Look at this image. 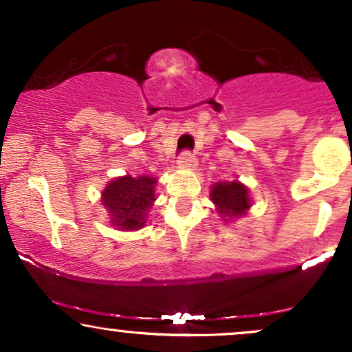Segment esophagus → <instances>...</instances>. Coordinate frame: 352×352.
<instances>
[{
	"instance_id": "obj_1",
	"label": "esophagus",
	"mask_w": 352,
	"mask_h": 352,
	"mask_svg": "<svg viewBox=\"0 0 352 352\" xmlns=\"http://www.w3.org/2000/svg\"><path fill=\"white\" fill-rule=\"evenodd\" d=\"M177 164H179V167H184V168H190V167H195L197 165V159L195 155H193L190 151H184L180 153L179 160H177Z\"/></svg>"
}]
</instances>
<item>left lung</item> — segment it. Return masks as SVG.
<instances>
[{
	"label": "left lung",
	"mask_w": 352,
	"mask_h": 352,
	"mask_svg": "<svg viewBox=\"0 0 352 352\" xmlns=\"http://www.w3.org/2000/svg\"><path fill=\"white\" fill-rule=\"evenodd\" d=\"M212 201L217 205V212L221 220L232 221L245 215L250 208L248 188L240 182H220L212 188Z\"/></svg>",
	"instance_id": "1"
}]
</instances>
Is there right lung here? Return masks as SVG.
<instances>
[{"label":"right lung","mask_w":352,"mask_h":352,"mask_svg":"<svg viewBox=\"0 0 352 352\" xmlns=\"http://www.w3.org/2000/svg\"><path fill=\"white\" fill-rule=\"evenodd\" d=\"M153 177H120L107 185L102 192V204L112 218L114 227L120 230H137L145 223L155 195Z\"/></svg>","instance_id":"add662e5"}]
</instances>
